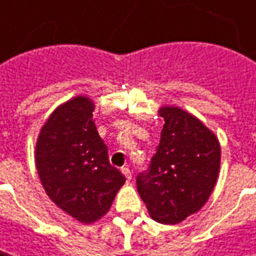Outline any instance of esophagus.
I'll use <instances>...</instances> for the list:
<instances>
[{
  "mask_svg": "<svg viewBox=\"0 0 256 256\" xmlns=\"http://www.w3.org/2000/svg\"><path fill=\"white\" fill-rule=\"evenodd\" d=\"M122 172H123V175L126 176V180H128V181L132 180V171H130L128 168H123V170H122Z\"/></svg>",
  "mask_w": 256,
  "mask_h": 256,
  "instance_id": "34e87169",
  "label": "esophagus"
}]
</instances>
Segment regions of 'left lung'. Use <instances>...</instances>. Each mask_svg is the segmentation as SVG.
<instances>
[{
    "label": "left lung",
    "instance_id": "1",
    "mask_svg": "<svg viewBox=\"0 0 256 256\" xmlns=\"http://www.w3.org/2000/svg\"><path fill=\"white\" fill-rule=\"evenodd\" d=\"M160 142L149 171L136 180L149 216L176 224L197 213L218 184L220 142L200 118L176 106H162Z\"/></svg>",
    "mask_w": 256,
    "mask_h": 256
}]
</instances>
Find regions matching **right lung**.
<instances>
[{"label":"right lung","instance_id":"add662e5","mask_svg":"<svg viewBox=\"0 0 256 256\" xmlns=\"http://www.w3.org/2000/svg\"><path fill=\"white\" fill-rule=\"evenodd\" d=\"M94 101L76 96L58 106L40 128L34 160L48 197L72 218L91 224L108 213L126 178L110 165L98 134Z\"/></svg>","mask_w":256,"mask_h":256}]
</instances>
